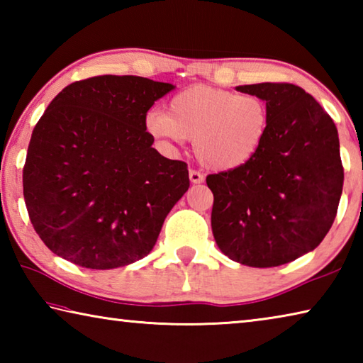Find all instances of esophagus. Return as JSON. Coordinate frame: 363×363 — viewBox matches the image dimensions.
Wrapping results in <instances>:
<instances>
[{"mask_svg": "<svg viewBox=\"0 0 363 363\" xmlns=\"http://www.w3.org/2000/svg\"><path fill=\"white\" fill-rule=\"evenodd\" d=\"M189 177H190V182H192V184H201L205 181V176L199 173V171H195V169L189 171Z\"/></svg>", "mask_w": 363, "mask_h": 363, "instance_id": "1", "label": "esophagus"}]
</instances>
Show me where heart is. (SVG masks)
<instances>
[{"instance_id":"obj_1","label":"heart","mask_w":363,"mask_h":363,"mask_svg":"<svg viewBox=\"0 0 363 363\" xmlns=\"http://www.w3.org/2000/svg\"><path fill=\"white\" fill-rule=\"evenodd\" d=\"M269 107L261 97L199 84L177 93L168 113L150 110L145 131L167 144L194 139V153L205 167L230 171L256 157L269 131Z\"/></svg>"}]
</instances>
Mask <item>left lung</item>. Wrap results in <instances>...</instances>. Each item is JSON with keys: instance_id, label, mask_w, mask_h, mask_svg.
Returning <instances> with one entry per match:
<instances>
[{"instance_id": "obj_1", "label": "left lung", "mask_w": 363, "mask_h": 363, "mask_svg": "<svg viewBox=\"0 0 363 363\" xmlns=\"http://www.w3.org/2000/svg\"><path fill=\"white\" fill-rule=\"evenodd\" d=\"M237 91L261 97L270 123L251 162L206 177L213 235L232 261L281 266L315 250L336 218L344 181L337 130L299 86L259 83Z\"/></svg>"}]
</instances>
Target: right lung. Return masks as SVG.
I'll return each instance as SVG.
<instances>
[{
    "label": "right lung",
    "instance_id": "add662e5",
    "mask_svg": "<svg viewBox=\"0 0 363 363\" xmlns=\"http://www.w3.org/2000/svg\"><path fill=\"white\" fill-rule=\"evenodd\" d=\"M173 84L102 75L75 82L36 123L23 199L36 233L64 259L115 269L155 247L190 186L187 164L153 149L145 115Z\"/></svg>",
    "mask_w": 363,
    "mask_h": 363
}]
</instances>
